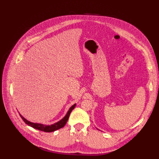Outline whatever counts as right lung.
<instances>
[{
  "label": "right lung",
  "instance_id": "obj_1",
  "mask_svg": "<svg viewBox=\"0 0 159 159\" xmlns=\"http://www.w3.org/2000/svg\"><path fill=\"white\" fill-rule=\"evenodd\" d=\"M76 107V104H74V105H72L71 107L68 111H67V113H66V115L63 118H62L61 120L60 121H57V122L51 124V125H44V124H38V123H33V122H31V121H28L27 120H26L25 117L23 116H22L20 114V117H22V119L23 120V121H25V122L29 125V126L33 127V128H35V129H38L39 130H42L43 132H46V133H51V132L53 131H55L58 129H60V128H63L64 126H65L66 124L67 123V120H68V118L70 117V113L72 112V111L74 109V107Z\"/></svg>",
  "mask_w": 159,
  "mask_h": 159
}]
</instances>
